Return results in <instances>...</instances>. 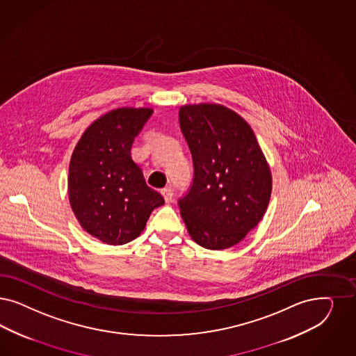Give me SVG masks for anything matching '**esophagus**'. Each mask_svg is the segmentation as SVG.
Instances as JSON below:
<instances>
[{
  "label": "esophagus",
  "instance_id": "34e87169",
  "mask_svg": "<svg viewBox=\"0 0 356 356\" xmlns=\"http://www.w3.org/2000/svg\"><path fill=\"white\" fill-rule=\"evenodd\" d=\"M161 196L164 197L165 202H171L172 197H173V192H172L171 188H164V189H161Z\"/></svg>",
  "mask_w": 356,
  "mask_h": 356
}]
</instances>
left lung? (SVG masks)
<instances>
[{
  "mask_svg": "<svg viewBox=\"0 0 356 356\" xmlns=\"http://www.w3.org/2000/svg\"><path fill=\"white\" fill-rule=\"evenodd\" d=\"M179 121L195 167L192 186L179 200L188 233L208 250L233 247L267 210L270 165L251 126L223 105H184Z\"/></svg>",
  "mask_w": 356,
  "mask_h": 356,
  "instance_id": "1",
  "label": "left lung"
}]
</instances>
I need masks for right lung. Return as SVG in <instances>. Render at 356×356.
Here are the masks:
<instances>
[{
	"label": "right lung",
	"instance_id": "right-lung-1",
	"mask_svg": "<svg viewBox=\"0 0 356 356\" xmlns=\"http://www.w3.org/2000/svg\"><path fill=\"white\" fill-rule=\"evenodd\" d=\"M149 108L108 111L81 135L70 161L68 197L81 227L106 245L131 242L164 198L149 188L131 159V145Z\"/></svg>",
	"mask_w": 356,
	"mask_h": 356
}]
</instances>
